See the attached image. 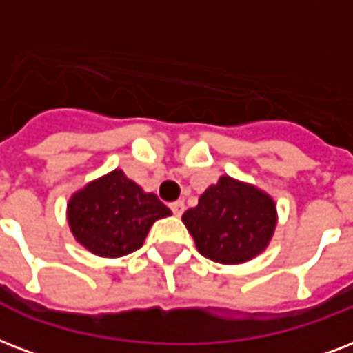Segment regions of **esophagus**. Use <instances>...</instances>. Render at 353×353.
I'll return each mask as SVG.
<instances>
[{"label":"esophagus","mask_w":353,"mask_h":353,"mask_svg":"<svg viewBox=\"0 0 353 353\" xmlns=\"http://www.w3.org/2000/svg\"><path fill=\"white\" fill-rule=\"evenodd\" d=\"M170 209H172V212L176 214V216H181L183 211H185V203H183L181 200L172 201V203H170Z\"/></svg>","instance_id":"34e87169"}]
</instances>
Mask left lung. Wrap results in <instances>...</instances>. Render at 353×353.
Here are the masks:
<instances>
[{"instance_id": "left-lung-1", "label": "left lung", "mask_w": 353, "mask_h": 353, "mask_svg": "<svg viewBox=\"0 0 353 353\" xmlns=\"http://www.w3.org/2000/svg\"><path fill=\"white\" fill-rule=\"evenodd\" d=\"M183 224L203 257L222 265L254 259L272 239L278 212L270 196L254 185L222 176L183 214Z\"/></svg>"}]
</instances>
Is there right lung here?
Segmentation results:
<instances>
[{"label": "right lung", "instance_id": "right-lung-1", "mask_svg": "<svg viewBox=\"0 0 353 353\" xmlns=\"http://www.w3.org/2000/svg\"><path fill=\"white\" fill-rule=\"evenodd\" d=\"M172 211L144 192L122 170L90 181L68 201V224L75 241L99 257H122L144 244L153 222Z\"/></svg>", "mask_w": 353, "mask_h": 353}]
</instances>
